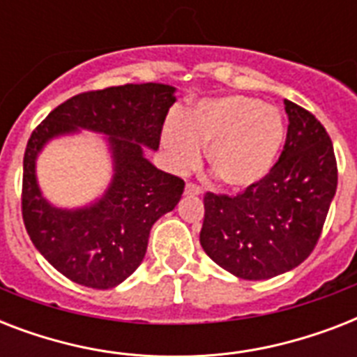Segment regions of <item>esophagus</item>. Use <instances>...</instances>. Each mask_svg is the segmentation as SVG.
Masks as SVG:
<instances>
[{
    "label": "esophagus",
    "mask_w": 357,
    "mask_h": 357,
    "mask_svg": "<svg viewBox=\"0 0 357 357\" xmlns=\"http://www.w3.org/2000/svg\"><path fill=\"white\" fill-rule=\"evenodd\" d=\"M185 195L198 196V195H202V189L195 183H187V187H185Z\"/></svg>",
    "instance_id": "esophagus-1"
}]
</instances>
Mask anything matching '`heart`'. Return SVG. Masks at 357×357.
I'll return each mask as SVG.
<instances>
[{
  "mask_svg": "<svg viewBox=\"0 0 357 357\" xmlns=\"http://www.w3.org/2000/svg\"><path fill=\"white\" fill-rule=\"evenodd\" d=\"M285 140V122L272 105L248 96L204 100L168 123L162 144L178 170H189L207 148V167L229 189H248L271 172Z\"/></svg>",
  "mask_w": 357,
  "mask_h": 357,
  "instance_id": "obj_1",
  "label": "heart"
}]
</instances>
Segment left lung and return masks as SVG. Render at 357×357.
Here are the masks:
<instances>
[{
  "mask_svg": "<svg viewBox=\"0 0 357 357\" xmlns=\"http://www.w3.org/2000/svg\"><path fill=\"white\" fill-rule=\"evenodd\" d=\"M287 139L272 170L237 196H204L200 244L224 271L268 280L313 252L337 189V162L319 120L285 100Z\"/></svg>",
  "mask_w": 357,
  "mask_h": 357,
  "instance_id": "8db88e82",
  "label": "left lung"
}]
</instances>
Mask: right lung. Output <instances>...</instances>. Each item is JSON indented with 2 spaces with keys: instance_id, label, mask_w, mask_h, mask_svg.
<instances>
[{
  "instance_id": "obj_1",
  "label": "right lung",
  "mask_w": 357,
  "mask_h": 357,
  "mask_svg": "<svg viewBox=\"0 0 357 357\" xmlns=\"http://www.w3.org/2000/svg\"><path fill=\"white\" fill-rule=\"evenodd\" d=\"M162 83L109 86L70 98L33 131L24 155L22 215L35 248L63 276L92 289H113L137 271L151 226L178 206L185 181L153 167L144 146L159 148L176 102ZM79 128L108 137L114 179L91 206L61 210L41 195L36 157L52 138Z\"/></svg>"
}]
</instances>
